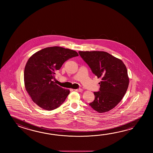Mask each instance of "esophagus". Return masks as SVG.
<instances>
[{"instance_id": "esophagus-1", "label": "esophagus", "mask_w": 153, "mask_h": 153, "mask_svg": "<svg viewBox=\"0 0 153 153\" xmlns=\"http://www.w3.org/2000/svg\"><path fill=\"white\" fill-rule=\"evenodd\" d=\"M74 90L75 91H77V92H82V88H78V89H75Z\"/></svg>"}]
</instances>
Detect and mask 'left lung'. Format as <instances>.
Instances as JSON below:
<instances>
[{
    "instance_id": "8db88e82",
    "label": "left lung",
    "mask_w": 153,
    "mask_h": 153,
    "mask_svg": "<svg viewBox=\"0 0 153 153\" xmlns=\"http://www.w3.org/2000/svg\"><path fill=\"white\" fill-rule=\"evenodd\" d=\"M81 58L98 78L100 91L94 92V100L89 104L98 113L114 108L126 94L129 84L127 68L123 62L104 51H79Z\"/></svg>"
}]
</instances>
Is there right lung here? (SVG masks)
<instances>
[{"instance_id":"1","label":"right lung","mask_w":153,"mask_h":153,"mask_svg":"<svg viewBox=\"0 0 153 153\" xmlns=\"http://www.w3.org/2000/svg\"><path fill=\"white\" fill-rule=\"evenodd\" d=\"M78 53L62 47H49L33 54L26 63L24 81L26 91L33 101L46 111L59 107L70 93L68 89L56 84L55 72Z\"/></svg>"}]
</instances>
